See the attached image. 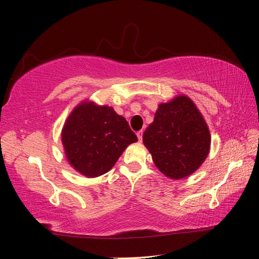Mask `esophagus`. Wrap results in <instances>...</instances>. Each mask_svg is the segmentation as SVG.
Returning a JSON list of instances; mask_svg holds the SVG:
<instances>
[{"instance_id":"obj_1","label":"esophagus","mask_w":259,"mask_h":259,"mask_svg":"<svg viewBox=\"0 0 259 259\" xmlns=\"http://www.w3.org/2000/svg\"><path fill=\"white\" fill-rule=\"evenodd\" d=\"M137 137H138L139 142H142V140H143V130L138 131V133H137Z\"/></svg>"}]
</instances>
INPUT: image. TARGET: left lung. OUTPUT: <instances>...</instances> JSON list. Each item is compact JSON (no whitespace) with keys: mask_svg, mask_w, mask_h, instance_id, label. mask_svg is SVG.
Here are the masks:
<instances>
[{"mask_svg":"<svg viewBox=\"0 0 259 259\" xmlns=\"http://www.w3.org/2000/svg\"><path fill=\"white\" fill-rule=\"evenodd\" d=\"M143 142L162 174L182 179L198 170L207 159L211 138L195 104L186 96H178L159 105Z\"/></svg>","mask_w":259,"mask_h":259,"instance_id":"obj_1","label":"left lung"}]
</instances>
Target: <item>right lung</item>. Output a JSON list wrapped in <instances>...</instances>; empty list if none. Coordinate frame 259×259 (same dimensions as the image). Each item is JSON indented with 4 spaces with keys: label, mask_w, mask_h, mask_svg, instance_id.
Instances as JSON below:
<instances>
[{
    "label": "right lung",
    "mask_w": 259,
    "mask_h": 259,
    "mask_svg": "<svg viewBox=\"0 0 259 259\" xmlns=\"http://www.w3.org/2000/svg\"><path fill=\"white\" fill-rule=\"evenodd\" d=\"M137 140L123 116L93 102L77 105L61 131L69 164L90 178L109 171L125 148Z\"/></svg>",
    "instance_id": "add662e5"
}]
</instances>
